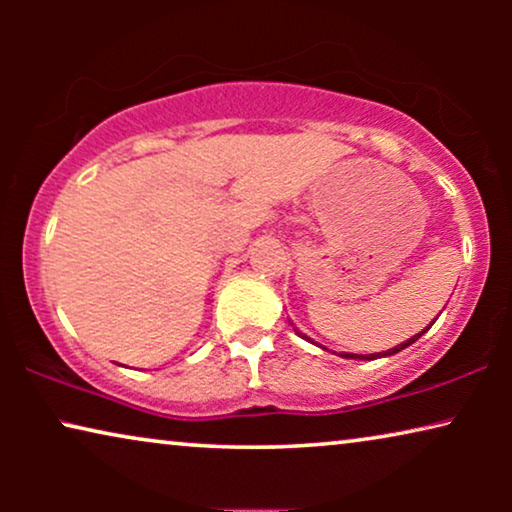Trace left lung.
Returning <instances> with one entry per match:
<instances>
[{"label":"left lung","instance_id":"left-lung-1","mask_svg":"<svg viewBox=\"0 0 512 512\" xmlns=\"http://www.w3.org/2000/svg\"><path fill=\"white\" fill-rule=\"evenodd\" d=\"M433 326V321H431V324L429 326H426L424 328V331L422 333H417V335H412V338L410 340H405V342H401V345H396L394 349H387V352H380V354H370V356H363V354H347V352H342L340 356H342V359H361V361H373V359H377V356H391V354H398V352H401V349H405V347H410L412 345V342H415V340H419V338H422V335L426 333V331H429V328ZM303 338H305V335H303ZM305 340H310V338H305Z\"/></svg>","mask_w":512,"mask_h":512}]
</instances>
